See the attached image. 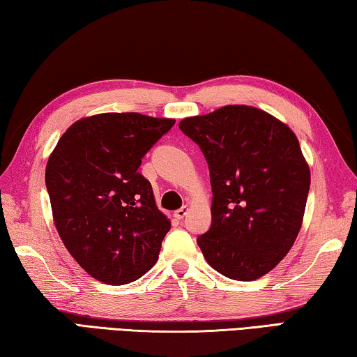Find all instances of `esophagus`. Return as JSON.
I'll use <instances>...</instances> for the list:
<instances>
[{
	"label": "esophagus",
	"mask_w": 357,
	"mask_h": 357,
	"mask_svg": "<svg viewBox=\"0 0 357 357\" xmlns=\"http://www.w3.org/2000/svg\"><path fill=\"white\" fill-rule=\"evenodd\" d=\"M190 211V208L189 206H183V208H179L178 211H174V217H176L178 220H183L184 217L187 215V213H189Z\"/></svg>",
	"instance_id": "1"
}]
</instances>
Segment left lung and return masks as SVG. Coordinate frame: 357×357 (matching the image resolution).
I'll return each instance as SVG.
<instances>
[{
	"label": "left lung",
	"instance_id": "obj_1",
	"mask_svg": "<svg viewBox=\"0 0 357 357\" xmlns=\"http://www.w3.org/2000/svg\"><path fill=\"white\" fill-rule=\"evenodd\" d=\"M200 146L213 187V223L198 236L206 261L233 280H255L291 249L310 170L287 124L255 107L227 105L179 123Z\"/></svg>",
	"mask_w": 357,
	"mask_h": 357
}]
</instances>
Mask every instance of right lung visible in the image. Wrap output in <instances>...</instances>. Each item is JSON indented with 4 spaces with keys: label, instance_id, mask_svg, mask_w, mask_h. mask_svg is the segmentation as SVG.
<instances>
[{
    "label": "right lung",
    "instance_id": "add662e5",
    "mask_svg": "<svg viewBox=\"0 0 357 357\" xmlns=\"http://www.w3.org/2000/svg\"><path fill=\"white\" fill-rule=\"evenodd\" d=\"M173 124L140 113L94 114L72 124L53 149L45 170L53 220L94 279L126 285L159 258L170 220L138 168Z\"/></svg>",
    "mask_w": 357,
    "mask_h": 357
}]
</instances>
